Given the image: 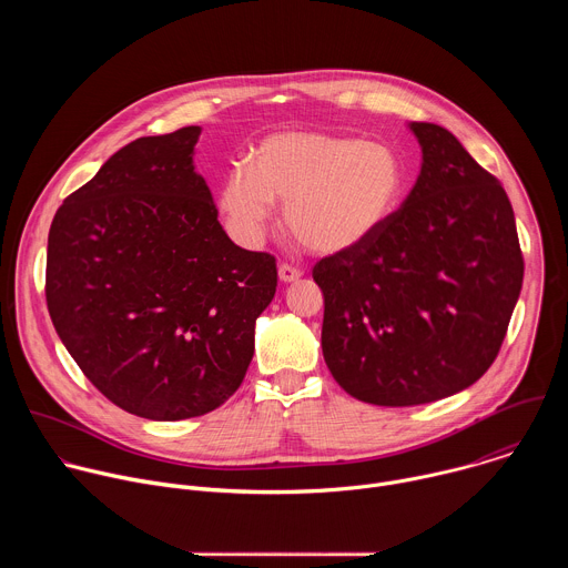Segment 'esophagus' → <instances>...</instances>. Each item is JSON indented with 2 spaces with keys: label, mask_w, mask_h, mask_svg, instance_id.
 Here are the masks:
<instances>
[{
  "label": "esophagus",
  "mask_w": 568,
  "mask_h": 568,
  "mask_svg": "<svg viewBox=\"0 0 568 568\" xmlns=\"http://www.w3.org/2000/svg\"><path fill=\"white\" fill-rule=\"evenodd\" d=\"M301 276H303V272L296 270L294 265L283 263V265L278 267V278H281V283H294V281H298Z\"/></svg>",
  "instance_id": "1"
}]
</instances>
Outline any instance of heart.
Segmentation results:
<instances>
[{
	"label": "heart",
	"mask_w": 568,
	"mask_h": 568,
	"mask_svg": "<svg viewBox=\"0 0 568 568\" xmlns=\"http://www.w3.org/2000/svg\"><path fill=\"white\" fill-rule=\"evenodd\" d=\"M404 191L399 154L379 141L292 130L265 136L247 169L220 189V211L242 245H258L274 202L290 233L316 256H344L371 242Z\"/></svg>",
	"instance_id": "1"
}]
</instances>
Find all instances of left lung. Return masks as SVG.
<instances>
[{
  "mask_svg": "<svg viewBox=\"0 0 568 568\" xmlns=\"http://www.w3.org/2000/svg\"><path fill=\"white\" fill-rule=\"evenodd\" d=\"M416 186L364 247L321 258V348L337 384L377 407H414L471 386L504 344L524 281L510 200L460 141L409 123Z\"/></svg>",
  "mask_w": 568,
  "mask_h": 568,
  "instance_id": "obj_1",
  "label": "left lung"
}]
</instances>
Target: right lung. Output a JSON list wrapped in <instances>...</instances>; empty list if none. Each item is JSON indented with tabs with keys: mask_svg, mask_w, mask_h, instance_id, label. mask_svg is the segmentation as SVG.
I'll list each match as a JSON object with an SVG mask.
<instances>
[{
	"mask_svg": "<svg viewBox=\"0 0 568 568\" xmlns=\"http://www.w3.org/2000/svg\"><path fill=\"white\" fill-rule=\"evenodd\" d=\"M202 128L141 136L71 193L49 229L47 307L116 407L186 420L224 404L254 357L276 258L233 245L193 152Z\"/></svg>",
	"mask_w": 568,
	"mask_h": 568,
	"instance_id": "add662e5",
	"label": "right lung"
}]
</instances>
